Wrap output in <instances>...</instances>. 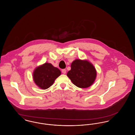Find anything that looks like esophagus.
<instances>
[{
    "instance_id": "esophagus-1",
    "label": "esophagus",
    "mask_w": 135,
    "mask_h": 135,
    "mask_svg": "<svg viewBox=\"0 0 135 135\" xmlns=\"http://www.w3.org/2000/svg\"><path fill=\"white\" fill-rule=\"evenodd\" d=\"M62 72L63 74H65L66 73V69H62Z\"/></svg>"
}]
</instances>
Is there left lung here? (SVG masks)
<instances>
[{
	"mask_svg": "<svg viewBox=\"0 0 135 135\" xmlns=\"http://www.w3.org/2000/svg\"><path fill=\"white\" fill-rule=\"evenodd\" d=\"M72 83L79 88H87L94 84L97 77L94 66L86 60L76 59L67 74Z\"/></svg>",
	"mask_w": 135,
	"mask_h": 135,
	"instance_id": "obj_1",
	"label": "left lung"
}]
</instances>
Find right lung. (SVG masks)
Masks as SVG:
<instances>
[{
  "label": "right lung",
  "instance_id": "1",
  "mask_svg": "<svg viewBox=\"0 0 135 135\" xmlns=\"http://www.w3.org/2000/svg\"><path fill=\"white\" fill-rule=\"evenodd\" d=\"M61 74L58 68L55 67L49 63L37 67L33 71V79L34 82L39 88L45 90L52 85L55 80Z\"/></svg>",
  "mask_w": 135,
  "mask_h": 135
}]
</instances>
